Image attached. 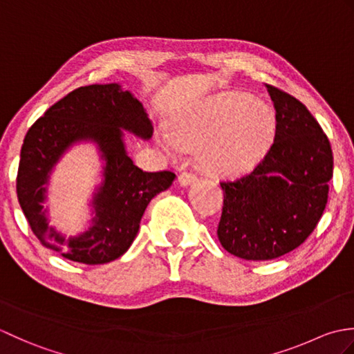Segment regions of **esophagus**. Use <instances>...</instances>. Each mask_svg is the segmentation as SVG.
<instances>
[{"label":"esophagus","mask_w":354,"mask_h":354,"mask_svg":"<svg viewBox=\"0 0 354 354\" xmlns=\"http://www.w3.org/2000/svg\"><path fill=\"white\" fill-rule=\"evenodd\" d=\"M178 181H179V184L185 187V185H190L192 183L196 181V176H194L190 171H183L181 175L178 176Z\"/></svg>","instance_id":"esophagus-1"}]
</instances>
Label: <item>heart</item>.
Instances as JSON below:
<instances>
[{
	"instance_id": "heart-1",
	"label": "heart",
	"mask_w": 354,
	"mask_h": 354,
	"mask_svg": "<svg viewBox=\"0 0 354 354\" xmlns=\"http://www.w3.org/2000/svg\"><path fill=\"white\" fill-rule=\"evenodd\" d=\"M275 129L268 104L237 93H223L183 111L161 133L169 150L198 147L202 170L214 176H234L266 152Z\"/></svg>"
}]
</instances>
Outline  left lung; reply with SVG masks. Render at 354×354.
<instances>
[{
	"label": "left lung",
	"instance_id": "1",
	"mask_svg": "<svg viewBox=\"0 0 354 354\" xmlns=\"http://www.w3.org/2000/svg\"><path fill=\"white\" fill-rule=\"evenodd\" d=\"M266 88L275 108L272 146L250 175L221 183L217 237L245 260H272L301 245L324 213L333 176L332 146L309 109Z\"/></svg>",
	"mask_w": 354,
	"mask_h": 354
}]
</instances>
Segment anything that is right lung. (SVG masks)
<instances>
[{
    "instance_id": "obj_1",
    "label": "right lung",
    "mask_w": 354,
    "mask_h": 354,
    "mask_svg": "<svg viewBox=\"0 0 354 354\" xmlns=\"http://www.w3.org/2000/svg\"><path fill=\"white\" fill-rule=\"evenodd\" d=\"M123 131L149 140L153 126L142 104L118 84L74 89L30 127L17 176L19 205L37 240L62 257L103 265L129 250L149 202L175 181L171 171H142L127 155ZM95 142L105 161L104 183L95 194L92 227L65 238L48 225L46 184L52 169L73 144Z\"/></svg>"
}]
</instances>
